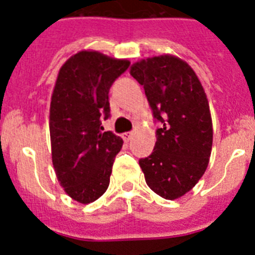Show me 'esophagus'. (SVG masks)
I'll use <instances>...</instances> for the list:
<instances>
[{"mask_svg": "<svg viewBox=\"0 0 255 255\" xmlns=\"http://www.w3.org/2000/svg\"><path fill=\"white\" fill-rule=\"evenodd\" d=\"M131 136H132V132H124L123 135H121V138L124 139V140L125 141H129L130 139H131Z\"/></svg>", "mask_w": 255, "mask_h": 255, "instance_id": "34e87169", "label": "esophagus"}]
</instances>
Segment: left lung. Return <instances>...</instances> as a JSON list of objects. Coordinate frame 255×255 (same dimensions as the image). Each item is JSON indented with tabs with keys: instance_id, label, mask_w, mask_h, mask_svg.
Returning <instances> with one entry per match:
<instances>
[{
	"instance_id": "left-lung-1",
	"label": "left lung",
	"mask_w": 255,
	"mask_h": 255,
	"mask_svg": "<svg viewBox=\"0 0 255 255\" xmlns=\"http://www.w3.org/2000/svg\"><path fill=\"white\" fill-rule=\"evenodd\" d=\"M130 74L143 85L154 121V149L139 159L147 185L173 200L195 186L206 172L213 130L209 105L199 79L185 61L163 55L134 64Z\"/></svg>"
}]
</instances>
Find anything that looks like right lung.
Masks as SVG:
<instances>
[{
    "label": "right lung",
    "mask_w": 255,
    "mask_h": 255,
    "mask_svg": "<svg viewBox=\"0 0 255 255\" xmlns=\"http://www.w3.org/2000/svg\"><path fill=\"white\" fill-rule=\"evenodd\" d=\"M130 66L96 51H82L60 69L49 108L52 163L61 186L79 203L107 190L123 139L103 131L110 117L108 92Z\"/></svg>",
    "instance_id": "1"
}]
</instances>
